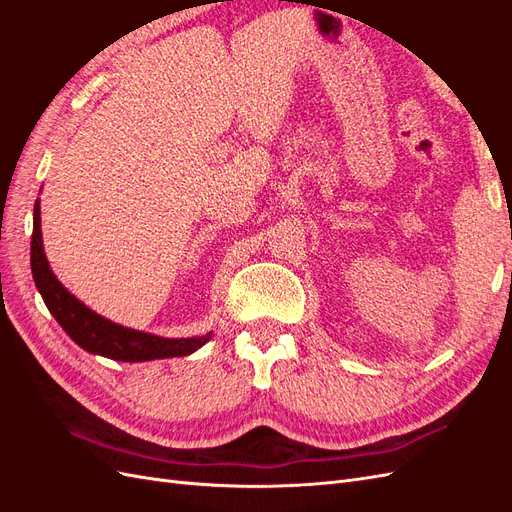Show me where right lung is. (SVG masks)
Instances as JSON below:
<instances>
[{
	"label": "right lung",
	"instance_id": "obj_1",
	"mask_svg": "<svg viewBox=\"0 0 512 512\" xmlns=\"http://www.w3.org/2000/svg\"><path fill=\"white\" fill-rule=\"evenodd\" d=\"M32 273L34 282L49 307V312L59 322L72 342L79 344L91 354H102L106 359L123 363H141L153 359H170V356H185L205 346L211 333L203 337H185V339H166L158 335L141 333L134 329L119 327V324L98 316L76 301L72 294L59 284L53 275L49 260L42 250V232H40V205L34 207V232H32Z\"/></svg>",
	"mask_w": 512,
	"mask_h": 512
}]
</instances>
